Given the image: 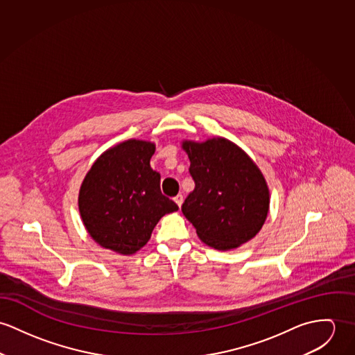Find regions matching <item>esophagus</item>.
<instances>
[{
  "label": "esophagus",
  "mask_w": 355,
  "mask_h": 355,
  "mask_svg": "<svg viewBox=\"0 0 355 355\" xmlns=\"http://www.w3.org/2000/svg\"><path fill=\"white\" fill-rule=\"evenodd\" d=\"M174 201L177 202L178 207H181V205H182V201H184V196H182V195H177V196L174 197Z\"/></svg>",
  "instance_id": "1"
}]
</instances>
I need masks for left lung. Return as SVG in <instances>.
<instances>
[{
	"instance_id": "8db88e82",
	"label": "left lung",
	"mask_w": 355,
	"mask_h": 355,
	"mask_svg": "<svg viewBox=\"0 0 355 355\" xmlns=\"http://www.w3.org/2000/svg\"><path fill=\"white\" fill-rule=\"evenodd\" d=\"M195 189L182 204V214L198 238L219 250L248 242L263 227L270 192L259 170L239 147L226 139L184 141Z\"/></svg>"
}]
</instances>
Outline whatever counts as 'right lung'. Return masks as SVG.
I'll return each instance as SVG.
<instances>
[{
  "label": "right lung",
  "mask_w": 355,
  "mask_h": 355,
  "mask_svg": "<svg viewBox=\"0 0 355 355\" xmlns=\"http://www.w3.org/2000/svg\"><path fill=\"white\" fill-rule=\"evenodd\" d=\"M155 144L128 140L103 153L87 173L79 193L81 219L101 246L133 254L151 238L159 219L178 209L160 192L150 166Z\"/></svg>",
  "instance_id": "1"
}]
</instances>
